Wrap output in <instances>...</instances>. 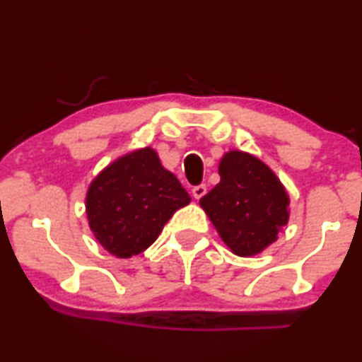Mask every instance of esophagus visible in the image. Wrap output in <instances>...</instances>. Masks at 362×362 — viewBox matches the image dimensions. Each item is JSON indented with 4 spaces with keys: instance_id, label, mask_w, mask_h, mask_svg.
I'll return each instance as SVG.
<instances>
[{
    "instance_id": "obj_1",
    "label": "esophagus",
    "mask_w": 362,
    "mask_h": 362,
    "mask_svg": "<svg viewBox=\"0 0 362 362\" xmlns=\"http://www.w3.org/2000/svg\"><path fill=\"white\" fill-rule=\"evenodd\" d=\"M207 194V187L204 185V184H200V185H195L194 189H192V195H194V199H200V197H204V195Z\"/></svg>"
}]
</instances>
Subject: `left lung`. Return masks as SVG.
<instances>
[{
    "label": "left lung",
    "mask_w": 362,
    "mask_h": 362,
    "mask_svg": "<svg viewBox=\"0 0 362 362\" xmlns=\"http://www.w3.org/2000/svg\"><path fill=\"white\" fill-rule=\"evenodd\" d=\"M219 175L200 206L234 255H258L288 223V194L267 165L243 151L223 156Z\"/></svg>",
    "instance_id": "obj_1"
}]
</instances>
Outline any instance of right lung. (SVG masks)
Returning a JSON list of instances; mask_svg holds the SVG:
<instances>
[{"label":"right lung","instance_id":"right-lung-1","mask_svg":"<svg viewBox=\"0 0 362 362\" xmlns=\"http://www.w3.org/2000/svg\"><path fill=\"white\" fill-rule=\"evenodd\" d=\"M190 195L165 170L151 148L121 156L94 178L86 211L95 239L117 258H132L153 245Z\"/></svg>","mask_w":362,"mask_h":362}]
</instances>
